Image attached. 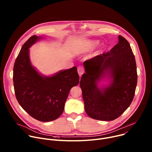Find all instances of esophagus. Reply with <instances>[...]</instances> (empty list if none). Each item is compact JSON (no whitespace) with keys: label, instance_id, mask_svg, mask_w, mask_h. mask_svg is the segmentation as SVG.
<instances>
[{"label":"esophagus","instance_id":"esophagus-1","mask_svg":"<svg viewBox=\"0 0 152 152\" xmlns=\"http://www.w3.org/2000/svg\"><path fill=\"white\" fill-rule=\"evenodd\" d=\"M77 72L80 76H81L84 73V68L82 66H79L77 67Z\"/></svg>","mask_w":152,"mask_h":152}]
</instances>
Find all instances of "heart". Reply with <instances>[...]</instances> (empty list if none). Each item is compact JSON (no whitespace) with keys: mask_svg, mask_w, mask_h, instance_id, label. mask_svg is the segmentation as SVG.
<instances>
[{"mask_svg":"<svg viewBox=\"0 0 152 152\" xmlns=\"http://www.w3.org/2000/svg\"><path fill=\"white\" fill-rule=\"evenodd\" d=\"M99 45V41L97 40H86L83 42L78 49L79 53L88 52Z\"/></svg>","mask_w":152,"mask_h":152,"instance_id":"obj_1","label":"heart"}]
</instances>
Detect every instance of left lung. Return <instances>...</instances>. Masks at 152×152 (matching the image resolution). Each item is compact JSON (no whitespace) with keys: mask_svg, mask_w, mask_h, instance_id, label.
Wrapping results in <instances>:
<instances>
[{"mask_svg":"<svg viewBox=\"0 0 152 152\" xmlns=\"http://www.w3.org/2000/svg\"><path fill=\"white\" fill-rule=\"evenodd\" d=\"M85 73L80 86L86 113L91 118L112 121L131 104L137 84V64L129 42L118 35V42L109 52L83 62ZM108 84L98 86L103 80Z\"/></svg>","mask_w":152,"mask_h":152,"instance_id":"obj_1","label":"left lung"}]
</instances>
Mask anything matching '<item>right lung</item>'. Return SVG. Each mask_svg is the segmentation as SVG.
<instances>
[{"mask_svg":"<svg viewBox=\"0 0 152 152\" xmlns=\"http://www.w3.org/2000/svg\"><path fill=\"white\" fill-rule=\"evenodd\" d=\"M41 37L33 35L23 45L14 66L16 99L32 117L41 121L56 120L62 114L71 88L79 83L76 67L46 76L32 66L29 48Z\"/></svg>","mask_w":152,"mask_h":152,"instance_id":"add662e5","label":"right lung"}]
</instances>
